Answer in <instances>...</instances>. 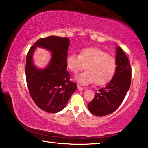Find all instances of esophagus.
Masks as SVG:
<instances>
[{"label": "esophagus", "instance_id": "1", "mask_svg": "<svg viewBox=\"0 0 148 148\" xmlns=\"http://www.w3.org/2000/svg\"><path fill=\"white\" fill-rule=\"evenodd\" d=\"M77 89H78V90H79V91H83V90H84L85 88H84V87H82L79 86H77Z\"/></svg>", "mask_w": 148, "mask_h": 148}]
</instances>
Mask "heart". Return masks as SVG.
I'll use <instances>...</instances> for the list:
<instances>
[{
    "mask_svg": "<svg viewBox=\"0 0 148 148\" xmlns=\"http://www.w3.org/2000/svg\"><path fill=\"white\" fill-rule=\"evenodd\" d=\"M66 66L74 74L85 69L87 71L76 77V81L82 85L95 82L97 85L108 83L114 76L116 69V60L98 48H86L79 56L72 53L66 58Z\"/></svg>",
    "mask_w": 148,
    "mask_h": 148,
    "instance_id": "b5f03b06",
    "label": "heart"
}]
</instances>
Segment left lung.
Masks as SVG:
<instances>
[{
    "label": "left lung",
    "mask_w": 148,
    "mask_h": 148,
    "mask_svg": "<svg viewBox=\"0 0 148 148\" xmlns=\"http://www.w3.org/2000/svg\"><path fill=\"white\" fill-rule=\"evenodd\" d=\"M116 69L114 76L103 88L99 89L88 109L97 116L113 113L123 101L131 86V67L128 57L121 47L116 46Z\"/></svg>",
    "instance_id": "left-lung-1"
}]
</instances>
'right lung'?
Listing matches in <instances>:
<instances>
[{"instance_id": "right-lung-1", "label": "right lung", "mask_w": 148, "mask_h": 148, "mask_svg": "<svg viewBox=\"0 0 148 148\" xmlns=\"http://www.w3.org/2000/svg\"><path fill=\"white\" fill-rule=\"evenodd\" d=\"M69 44L68 38L49 36L37 40L27 55L25 74L30 95L36 106L49 113L63 110L76 91L77 85L70 81L66 70ZM36 47L52 53L50 62L44 69L38 68L34 63L33 54Z\"/></svg>"}]
</instances>
